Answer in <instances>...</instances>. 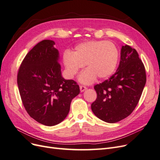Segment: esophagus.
I'll return each mask as SVG.
<instances>
[{"mask_svg": "<svg viewBox=\"0 0 160 160\" xmlns=\"http://www.w3.org/2000/svg\"><path fill=\"white\" fill-rule=\"evenodd\" d=\"M87 89V87L84 86V85H81L80 86V90L81 92H83L84 91H85Z\"/></svg>", "mask_w": 160, "mask_h": 160, "instance_id": "esophagus-1", "label": "esophagus"}]
</instances>
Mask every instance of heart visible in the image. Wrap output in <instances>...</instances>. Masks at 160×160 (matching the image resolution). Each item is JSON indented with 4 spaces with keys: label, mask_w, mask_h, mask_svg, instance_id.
Wrapping results in <instances>:
<instances>
[{
    "label": "heart",
    "mask_w": 160,
    "mask_h": 160,
    "mask_svg": "<svg viewBox=\"0 0 160 160\" xmlns=\"http://www.w3.org/2000/svg\"><path fill=\"white\" fill-rule=\"evenodd\" d=\"M119 60V52L114 43L105 41H90L77 45L71 53L66 51L63 62L67 75L70 78L76 75L87 66L80 75L83 83H93L97 77L100 79L108 78L113 73Z\"/></svg>",
    "instance_id": "b5f03b06"
}]
</instances>
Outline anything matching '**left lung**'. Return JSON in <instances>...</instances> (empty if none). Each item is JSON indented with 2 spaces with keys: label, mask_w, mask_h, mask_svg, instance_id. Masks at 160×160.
Masks as SVG:
<instances>
[{
  "label": "left lung",
  "mask_w": 160,
  "mask_h": 160,
  "mask_svg": "<svg viewBox=\"0 0 160 160\" xmlns=\"http://www.w3.org/2000/svg\"><path fill=\"white\" fill-rule=\"evenodd\" d=\"M146 83V69L138 52L129 45L122 46L117 71L94 86L98 96L91 104L92 111L103 122H119L133 112Z\"/></svg>",
  "instance_id": "1"
}]
</instances>
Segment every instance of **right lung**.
Segmentation results:
<instances>
[{
	"mask_svg": "<svg viewBox=\"0 0 160 160\" xmlns=\"http://www.w3.org/2000/svg\"><path fill=\"white\" fill-rule=\"evenodd\" d=\"M55 42L43 40L28 52L19 67L17 84L27 112L37 122L52 126L68 115L72 99L79 93L73 80L62 77Z\"/></svg>",
	"mask_w": 160,
	"mask_h": 160,
	"instance_id": "obj_1",
	"label": "right lung"
}]
</instances>
